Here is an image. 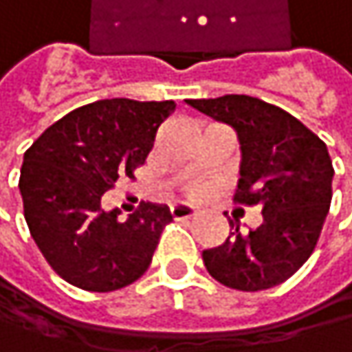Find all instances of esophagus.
I'll return each instance as SVG.
<instances>
[{"label":"esophagus","mask_w":352,"mask_h":352,"mask_svg":"<svg viewBox=\"0 0 352 352\" xmlns=\"http://www.w3.org/2000/svg\"><path fill=\"white\" fill-rule=\"evenodd\" d=\"M170 211H172L174 219H188V217H195L199 213V209L190 203H176V205H172Z\"/></svg>","instance_id":"34e87169"}]
</instances>
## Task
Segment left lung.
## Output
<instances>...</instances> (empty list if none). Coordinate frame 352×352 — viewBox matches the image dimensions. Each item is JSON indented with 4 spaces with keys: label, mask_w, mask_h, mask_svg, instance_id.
Listing matches in <instances>:
<instances>
[{
    "label": "left lung",
    "mask_w": 352,
    "mask_h": 352,
    "mask_svg": "<svg viewBox=\"0 0 352 352\" xmlns=\"http://www.w3.org/2000/svg\"><path fill=\"white\" fill-rule=\"evenodd\" d=\"M201 113L236 130L241 178L234 201L259 205L263 224L232 232L205 249L211 278L255 292L288 280L314 253L332 201V160L326 143L288 111L249 95L186 99Z\"/></svg>",
    "instance_id": "1"
}]
</instances>
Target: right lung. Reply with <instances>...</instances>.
Here are the masks:
<instances>
[{
  "label": "right lung",
  "mask_w": 352,
  "mask_h": 352,
  "mask_svg": "<svg viewBox=\"0 0 352 352\" xmlns=\"http://www.w3.org/2000/svg\"><path fill=\"white\" fill-rule=\"evenodd\" d=\"M174 101L101 99L52 124L24 153L20 195L30 236L68 284L111 292L139 280L172 222L168 205L141 203L124 222L101 195L145 164Z\"/></svg>",
  "instance_id": "right-lung-1"
}]
</instances>
